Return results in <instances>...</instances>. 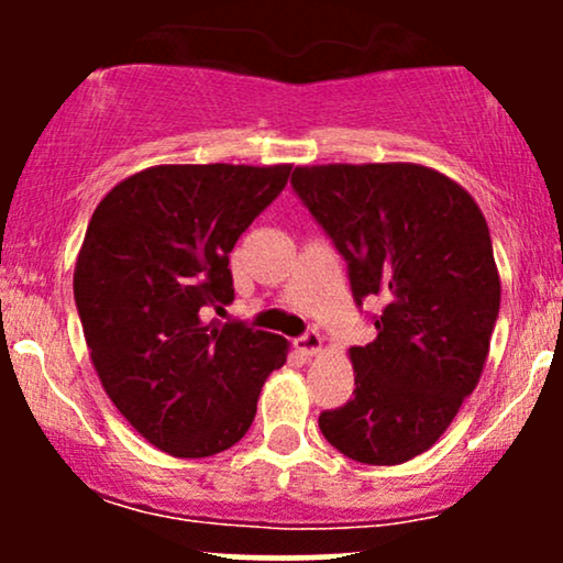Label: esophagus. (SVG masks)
<instances>
[{
    "label": "esophagus",
    "instance_id": "esophagus-1",
    "mask_svg": "<svg viewBox=\"0 0 563 563\" xmlns=\"http://www.w3.org/2000/svg\"><path fill=\"white\" fill-rule=\"evenodd\" d=\"M296 349H299L301 354H307V357H318L322 352V335L318 331L303 333L301 339H296Z\"/></svg>",
    "mask_w": 563,
    "mask_h": 563
}]
</instances>
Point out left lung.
<instances>
[{
    "mask_svg": "<svg viewBox=\"0 0 563 563\" xmlns=\"http://www.w3.org/2000/svg\"><path fill=\"white\" fill-rule=\"evenodd\" d=\"M290 183L354 299L384 301L376 341L349 349L354 397L320 431L352 461L397 466L434 448L482 378L500 309L487 219L466 187L407 161L296 166Z\"/></svg>",
    "mask_w": 563,
    "mask_h": 563,
    "instance_id": "obj_1",
    "label": "left lung"
}]
</instances>
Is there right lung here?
<instances>
[{"instance_id": "1", "label": "right lung", "mask_w": 563, "mask_h": 563, "mask_svg": "<svg viewBox=\"0 0 563 563\" xmlns=\"http://www.w3.org/2000/svg\"><path fill=\"white\" fill-rule=\"evenodd\" d=\"M290 164H161L106 192L76 256L74 296L111 402L153 448L209 457L241 442L283 335L209 320L232 301L230 251Z\"/></svg>"}]
</instances>
